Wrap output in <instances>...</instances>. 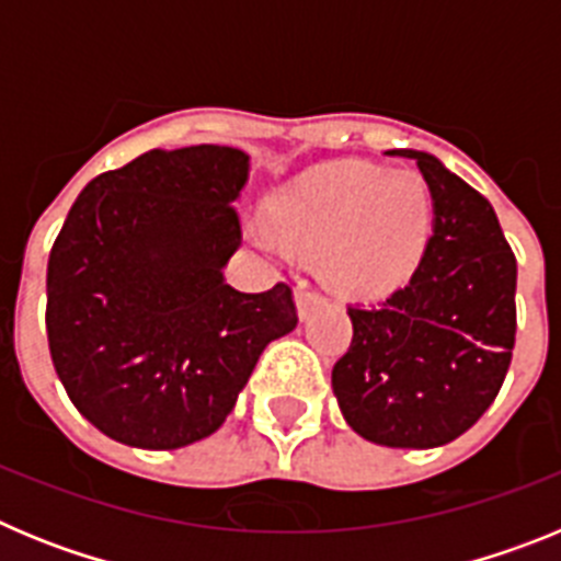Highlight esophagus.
<instances>
[{
    "label": "esophagus",
    "instance_id": "34e87169",
    "mask_svg": "<svg viewBox=\"0 0 561 561\" xmlns=\"http://www.w3.org/2000/svg\"><path fill=\"white\" fill-rule=\"evenodd\" d=\"M295 304H297V314H300V320H306V317L311 314V309L320 304V295H317L309 284H297Z\"/></svg>",
    "mask_w": 561,
    "mask_h": 561
}]
</instances>
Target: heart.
I'll return each mask as SVG.
<instances>
[{"label":"heart","mask_w":561,"mask_h":561,"mask_svg":"<svg viewBox=\"0 0 561 561\" xmlns=\"http://www.w3.org/2000/svg\"><path fill=\"white\" fill-rule=\"evenodd\" d=\"M266 244L317 255V272L348 297H385L408 284L427 252L433 199L413 171L370 162L314 168L266 205Z\"/></svg>","instance_id":"obj_1"}]
</instances>
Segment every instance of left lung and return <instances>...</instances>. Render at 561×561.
Returning a JSON list of instances; mask_svg holds the SVG:
<instances>
[{"label":"left lung","mask_w":561,"mask_h":561,"mask_svg":"<svg viewBox=\"0 0 561 561\" xmlns=\"http://www.w3.org/2000/svg\"><path fill=\"white\" fill-rule=\"evenodd\" d=\"M415 160L433 196V236L408 286L348 306L354 340L331 370L340 410L365 440L444 447L492 408L512 365L517 257L497 213L433 153Z\"/></svg>","instance_id":"obj_1"}]
</instances>
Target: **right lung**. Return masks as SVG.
Here are the masks:
<instances>
[{"instance_id": "obj_1", "label": "right lung", "mask_w": 561, "mask_h": 561, "mask_svg": "<svg viewBox=\"0 0 561 561\" xmlns=\"http://www.w3.org/2000/svg\"><path fill=\"white\" fill-rule=\"evenodd\" d=\"M250 157L153 148L89 182L47 264V340L64 390L103 435L180 449L225 424L257 356L297 325L286 284L225 280Z\"/></svg>"}]
</instances>
